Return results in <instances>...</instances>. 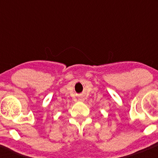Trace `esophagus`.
Returning <instances> with one entry per match:
<instances>
[{
    "label": "esophagus",
    "mask_w": 158,
    "mask_h": 158,
    "mask_svg": "<svg viewBox=\"0 0 158 158\" xmlns=\"http://www.w3.org/2000/svg\"><path fill=\"white\" fill-rule=\"evenodd\" d=\"M79 100H80V101H83L84 98H79Z\"/></svg>",
    "instance_id": "1"
}]
</instances>
